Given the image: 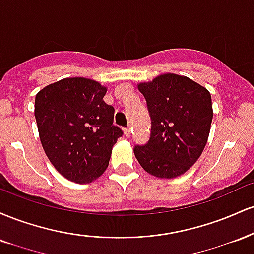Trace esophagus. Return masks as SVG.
I'll return each mask as SVG.
<instances>
[{
    "mask_svg": "<svg viewBox=\"0 0 254 254\" xmlns=\"http://www.w3.org/2000/svg\"><path fill=\"white\" fill-rule=\"evenodd\" d=\"M131 132H132V130H131L130 127H125V129H124V133H125V136L127 137V138H130V137H131Z\"/></svg>",
    "mask_w": 254,
    "mask_h": 254,
    "instance_id": "obj_1",
    "label": "esophagus"
}]
</instances>
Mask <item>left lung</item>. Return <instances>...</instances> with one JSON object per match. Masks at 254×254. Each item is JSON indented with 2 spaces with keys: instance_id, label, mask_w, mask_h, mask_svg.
Listing matches in <instances>:
<instances>
[{
  "instance_id": "left-lung-1",
  "label": "left lung",
  "mask_w": 254,
  "mask_h": 254,
  "mask_svg": "<svg viewBox=\"0 0 254 254\" xmlns=\"http://www.w3.org/2000/svg\"><path fill=\"white\" fill-rule=\"evenodd\" d=\"M150 116V137L133 147L144 171L157 178L182 176L200 156L212 121L211 95L191 78L160 75L138 84Z\"/></svg>"
}]
</instances>
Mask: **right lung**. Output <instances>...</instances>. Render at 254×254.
<instances>
[{
  "mask_svg": "<svg viewBox=\"0 0 254 254\" xmlns=\"http://www.w3.org/2000/svg\"><path fill=\"white\" fill-rule=\"evenodd\" d=\"M106 88L83 77L63 78L36 95L34 116L40 142L54 167L78 184L93 182L109 166L123 131L113 124Z\"/></svg>",
  "mask_w": 254,
  "mask_h": 254,
  "instance_id": "1",
  "label": "right lung"
}]
</instances>
